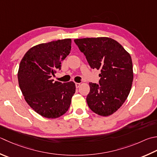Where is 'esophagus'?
<instances>
[{
  "label": "esophagus",
  "instance_id": "obj_1",
  "mask_svg": "<svg viewBox=\"0 0 157 157\" xmlns=\"http://www.w3.org/2000/svg\"><path fill=\"white\" fill-rule=\"evenodd\" d=\"M80 85H81L80 83H75V86H76V88H79V86H80Z\"/></svg>",
  "mask_w": 157,
  "mask_h": 157
}]
</instances>
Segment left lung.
Wrapping results in <instances>:
<instances>
[{
    "instance_id": "1",
    "label": "left lung",
    "mask_w": 157,
    "mask_h": 157,
    "mask_svg": "<svg viewBox=\"0 0 157 157\" xmlns=\"http://www.w3.org/2000/svg\"><path fill=\"white\" fill-rule=\"evenodd\" d=\"M93 69L99 70V84L89 83L88 107L97 114L108 116L122 106L133 79L130 54L118 42L109 37L74 40Z\"/></svg>"
}]
</instances>
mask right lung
<instances>
[{
	"instance_id": "obj_1",
	"label": "right lung",
	"mask_w": 157,
	"mask_h": 157,
	"mask_svg": "<svg viewBox=\"0 0 157 157\" xmlns=\"http://www.w3.org/2000/svg\"><path fill=\"white\" fill-rule=\"evenodd\" d=\"M71 39H64L41 44L31 48L21 59L17 78L27 103L48 118H56L65 113L75 92L73 82H54L61 63L70 53Z\"/></svg>"
}]
</instances>
